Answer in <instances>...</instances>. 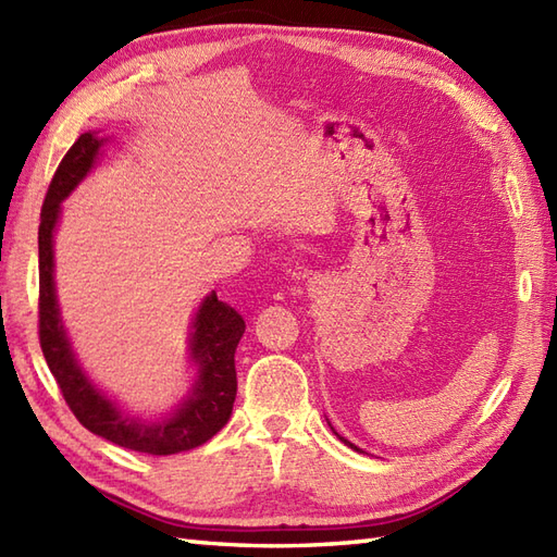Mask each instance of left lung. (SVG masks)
Returning <instances> with one entry per match:
<instances>
[{"mask_svg":"<svg viewBox=\"0 0 557 557\" xmlns=\"http://www.w3.org/2000/svg\"><path fill=\"white\" fill-rule=\"evenodd\" d=\"M341 440H344V437H341ZM344 442H346V445H348L350 449H358V447H355V445H352V442H348V440H344Z\"/></svg>","mask_w":557,"mask_h":557,"instance_id":"left-lung-1","label":"left lung"}]
</instances>
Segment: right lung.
Masks as SVG:
<instances>
[{"label":"right lung","instance_id":"right-lung-1","mask_svg":"<svg viewBox=\"0 0 557 557\" xmlns=\"http://www.w3.org/2000/svg\"><path fill=\"white\" fill-rule=\"evenodd\" d=\"M101 146L103 138H98L91 132L82 134L73 143V148L65 152L59 169H55L45 205H41L39 346L70 411L87 431L115 442L124 449L152 456L188 451L216 435L233 414V403L237 395L235 350L242 334H245V320L235 308L219 301L216 292H211L205 298L195 315L190 338V355L199 364V376L188 400L162 421L143 423L122 414L115 403H110L94 386L91 379L82 372L63 330L59 301H55L53 231L61 216V202L89 174Z\"/></svg>","mask_w":557,"mask_h":557}]
</instances>
